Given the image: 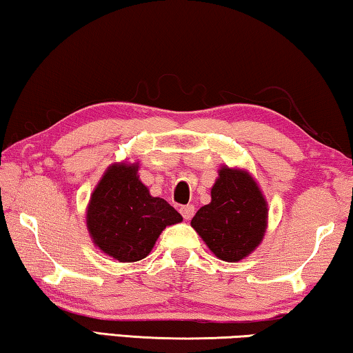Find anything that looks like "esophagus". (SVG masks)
Listing matches in <instances>:
<instances>
[{"mask_svg":"<svg viewBox=\"0 0 353 353\" xmlns=\"http://www.w3.org/2000/svg\"><path fill=\"white\" fill-rule=\"evenodd\" d=\"M194 211H195V208H194V205H184V207H181L180 208V213L183 214V218L186 219V221H189L194 216Z\"/></svg>","mask_w":353,"mask_h":353,"instance_id":"esophagus-1","label":"esophagus"}]
</instances>
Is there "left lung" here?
<instances>
[{"label": "left lung", "instance_id": "left-lung-1", "mask_svg": "<svg viewBox=\"0 0 353 353\" xmlns=\"http://www.w3.org/2000/svg\"><path fill=\"white\" fill-rule=\"evenodd\" d=\"M268 205L249 172L222 165L211 202L191 221L210 251L224 262H240L262 243Z\"/></svg>", "mask_w": 353, "mask_h": 353}]
</instances>
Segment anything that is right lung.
Instances as JSON below:
<instances>
[{
  "instance_id": "1",
  "label": "right lung",
  "mask_w": 353,
  "mask_h": 353,
  "mask_svg": "<svg viewBox=\"0 0 353 353\" xmlns=\"http://www.w3.org/2000/svg\"><path fill=\"white\" fill-rule=\"evenodd\" d=\"M137 172V162L112 164L97 183L86 208L91 240L120 262L145 259L161 232L183 221L164 199L150 194Z\"/></svg>"
}]
</instances>
